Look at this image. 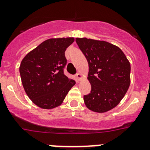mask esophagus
Masks as SVG:
<instances>
[{"label": "esophagus", "mask_w": 150, "mask_h": 150, "mask_svg": "<svg viewBox=\"0 0 150 150\" xmlns=\"http://www.w3.org/2000/svg\"><path fill=\"white\" fill-rule=\"evenodd\" d=\"M76 77H77V78H78V81H81V80H82V79H83V75H82L80 73V72L77 73Z\"/></svg>", "instance_id": "esophagus-1"}]
</instances>
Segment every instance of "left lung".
Here are the masks:
<instances>
[{"label":"left lung","mask_w":150,"mask_h":150,"mask_svg":"<svg viewBox=\"0 0 150 150\" xmlns=\"http://www.w3.org/2000/svg\"><path fill=\"white\" fill-rule=\"evenodd\" d=\"M88 62L91 91L83 96L85 105L97 113L115 108L131 82V66L120 48L110 42L87 38L75 39Z\"/></svg>","instance_id":"8db88e82"}]
</instances>
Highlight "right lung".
Returning <instances> with one entry per match:
<instances>
[{
    "instance_id": "obj_1",
    "label": "right lung",
    "mask_w": 150,
    "mask_h": 150,
    "mask_svg": "<svg viewBox=\"0 0 150 150\" xmlns=\"http://www.w3.org/2000/svg\"><path fill=\"white\" fill-rule=\"evenodd\" d=\"M73 37L52 38L28 53L19 67L23 87L30 100L42 109H53L63 103L75 81L63 73L65 51Z\"/></svg>"
}]
</instances>
